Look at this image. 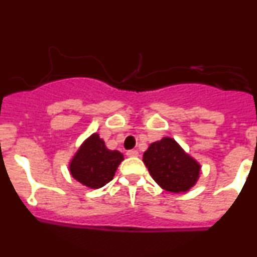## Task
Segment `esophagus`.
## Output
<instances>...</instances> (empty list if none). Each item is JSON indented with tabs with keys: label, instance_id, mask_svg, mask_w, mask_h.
Segmentation results:
<instances>
[{
	"label": "esophagus",
	"instance_id": "34e87169",
	"mask_svg": "<svg viewBox=\"0 0 257 257\" xmlns=\"http://www.w3.org/2000/svg\"><path fill=\"white\" fill-rule=\"evenodd\" d=\"M126 156L128 157H138L139 151H137V150H129V151H126Z\"/></svg>",
	"mask_w": 257,
	"mask_h": 257
}]
</instances>
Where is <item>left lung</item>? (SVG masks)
I'll return each mask as SVG.
<instances>
[{"instance_id": "8db88e82", "label": "left lung", "mask_w": 257, "mask_h": 257, "mask_svg": "<svg viewBox=\"0 0 257 257\" xmlns=\"http://www.w3.org/2000/svg\"><path fill=\"white\" fill-rule=\"evenodd\" d=\"M143 162L152 179L168 192H187L200 176L199 162L169 137L150 144Z\"/></svg>"}]
</instances>
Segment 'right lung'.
Returning <instances> with one entry per match:
<instances>
[{"mask_svg": "<svg viewBox=\"0 0 257 257\" xmlns=\"http://www.w3.org/2000/svg\"><path fill=\"white\" fill-rule=\"evenodd\" d=\"M123 159V153L117 150H108L98 133H93L70 159L69 170L79 184L96 190L113 179Z\"/></svg>", "mask_w": 257, "mask_h": 257, "instance_id": "add662e5", "label": "right lung"}]
</instances>
